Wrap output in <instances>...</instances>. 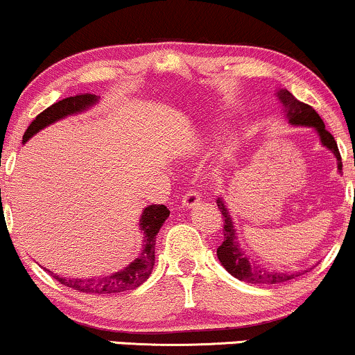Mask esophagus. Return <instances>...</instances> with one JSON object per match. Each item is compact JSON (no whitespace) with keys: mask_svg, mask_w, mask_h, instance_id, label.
Instances as JSON below:
<instances>
[{"mask_svg":"<svg viewBox=\"0 0 355 355\" xmlns=\"http://www.w3.org/2000/svg\"><path fill=\"white\" fill-rule=\"evenodd\" d=\"M200 203V195L197 193L195 190H189L182 198V207L183 209H193L195 205Z\"/></svg>","mask_w":355,"mask_h":355,"instance_id":"esophagus-1","label":"esophagus"}]
</instances>
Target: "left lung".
Returning <instances> with one entry per match:
<instances>
[{
  "label": "left lung",
  "mask_w": 355,
  "mask_h": 355,
  "mask_svg": "<svg viewBox=\"0 0 355 355\" xmlns=\"http://www.w3.org/2000/svg\"><path fill=\"white\" fill-rule=\"evenodd\" d=\"M277 98L282 103V113L285 120L288 121L292 126H307V128L315 130V133L319 135L320 145L325 146L327 150H331V153L336 157L337 160V172L340 173L342 170V160L339 148H337L336 140L331 133L325 130L324 121L319 116V113L315 112L312 107L302 103L292 95L287 89L279 88L277 89ZM217 205L220 211H222L223 217V242L222 245L217 248V257L222 263L223 268L229 272L230 275H234L235 279L242 280V282L248 284H257V285H272V284H280L287 282V280L295 279L300 274L307 270H299V272H282V270H268V268L260 267L259 263H255L254 260L248 259L240 242L237 239V230H235V223L232 220V215L229 209H227V203L223 200V197L217 198Z\"/></svg>",
  "instance_id": "obj_1"
}]
</instances>
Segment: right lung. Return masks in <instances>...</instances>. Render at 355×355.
<instances>
[{
  "instance_id": "obj_1",
  "label": "right lung",
  "mask_w": 355,
  "mask_h": 355,
  "mask_svg": "<svg viewBox=\"0 0 355 355\" xmlns=\"http://www.w3.org/2000/svg\"><path fill=\"white\" fill-rule=\"evenodd\" d=\"M98 96L89 95H76L70 96V98H64L58 101V103H53L51 107H48L44 112L40 113L38 116L31 121V125L28 126V130L23 135V144H26L31 137H35L36 133L42 132L43 128L50 126L56 121L63 120V118L70 115H78V113L87 112L88 108L95 107L98 103ZM170 210L165 205H148L141 211L140 227L141 234H144V240H141V250L135 260H132L130 263H126L125 267H121L120 270L112 272V274L100 275V277H92V279H76V277H60L56 274H51L58 282H61L67 287L75 288L78 292H85V294H98V295H113L118 292L132 291V288L140 287L141 284L148 279L152 274L153 266H155V242H157V235L160 232L162 225L165 223V220L168 218Z\"/></svg>"
}]
</instances>
